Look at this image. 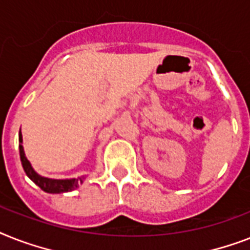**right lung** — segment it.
Returning a JSON list of instances; mask_svg holds the SVG:
<instances>
[{
  "instance_id": "1",
  "label": "right lung",
  "mask_w": 250,
  "mask_h": 250,
  "mask_svg": "<svg viewBox=\"0 0 250 250\" xmlns=\"http://www.w3.org/2000/svg\"><path fill=\"white\" fill-rule=\"evenodd\" d=\"M19 153H21V166L24 168V172L27 174L31 180H32L36 186H39L41 189L46 192V193H63V192H71V190L76 189L78 187L84 182V176L78 179H52V178H45L42 175L37 174L36 171L33 170L32 165L27 160L24 153V148H23V137L21 133L19 132Z\"/></svg>"
}]
</instances>
